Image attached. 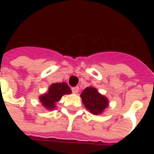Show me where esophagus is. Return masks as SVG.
I'll return each instance as SVG.
<instances>
[{"instance_id": "esophagus-1", "label": "esophagus", "mask_w": 154, "mask_h": 154, "mask_svg": "<svg viewBox=\"0 0 154 154\" xmlns=\"http://www.w3.org/2000/svg\"><path fill=\"white\" fill-rule=\"evenodd\" d=\"M78 91H79V87H75L72 88V93L74 94H77V92H78Z\"/></svg>"}]
</instances>
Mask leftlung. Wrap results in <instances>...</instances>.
<instances>
[{
    "label": "left lung",
    "instance_id": "obj_1",
    "mask_svg": "<svg viewBox=\"0 0 154 154\" xmlns=\"http://www.w3.org/2000/svg\"><path fill=\"white\" fill-rule=\"evenodd\" d=\"M81 97L85 107L93 115L101 114L109 105L108 99L99 93L95 87H88L84 89Z\"/></svg>",
    "mask_w": 154,
    "mask_h": 154
}]
</instances>
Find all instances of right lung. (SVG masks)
<instances>
[{"instance_id":"right-lung-1","label":"right lung","mask_w":154,"mask_h":154,"mask_svg":"<svg viewBox=\"0 0 154 154\" xmlns=\"http://www.w3.org/2000/svg\"><path fill=\"white\" fill-rule=\"evenodd\" d=\"M72 92L70 87L67 86L66 82L61 83H54L51 85L47 93L41 95L39 100L47 110H53L56 102L61 100L62 97L66 94H70Z\"/></svg>"}]
</instances>
